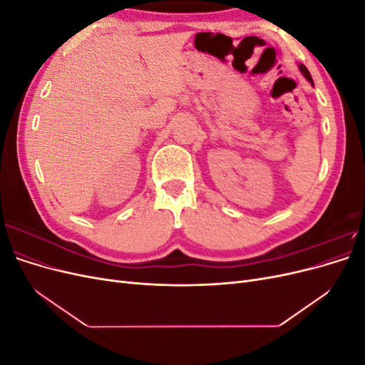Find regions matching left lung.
<instances>
[{
  "label": "left lung",
  "instance_id": "obj_1",
  "mask_svg": "<svg viewBox=\"0 0 365 365\" xmlns=\"http://www.w3.org/2000/svg\"><path fill=\"white\" fill-rule=\"evenodd\" d=\"M298 68H300L302 74H303V76L306 77V79H307L309 82H311V85H314V81H312V76H311V73H309V71H307V68L304 67V65H302V63H300V65H298Z\"/></svg>",
  "mask_w": 365,
  "mask_h": 365
}]
</instances>
